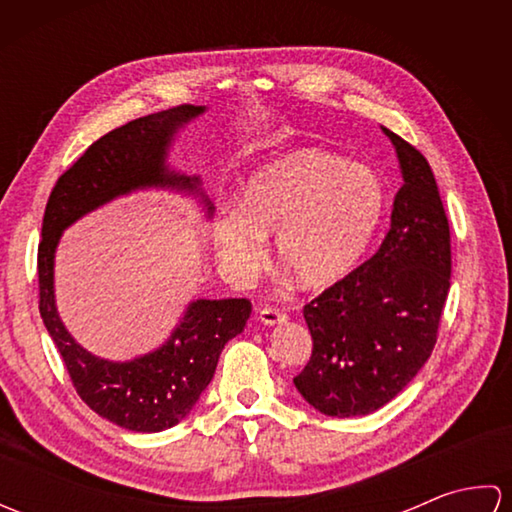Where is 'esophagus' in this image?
Segmentation results:
<instances>
[{"label":"esophagus","mask_w":512,"mask_h":512,"mask_svg":"<svg viewBox=\"0 0 512 512\" xmlns=\"http://www.w3.org/2000/svg\"><path fill=\"white\" fill-rule=\"evenodd\" d=\"M286 319H288V314L275 306H264L262 310H259V321H262L264 325H277V323H284Z\"/></svg>","instance_id":"obj_1"}]
</instances>
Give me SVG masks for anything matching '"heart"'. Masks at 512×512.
<instances>
[{"instance_id": "1", "label": "heart", "mask_w": 512, "mask_h": 512, "mask_svg": "<svg viewBox=\"0 0 512 512\" xmlns=\"http://www.w3.org/2000/svg\"><path fill=\"white\" fill-rule=\"evenodd\" d=\"M385 187L365 165L319 149H299L248 180L242 211L213 228L220 266L235 279L257 273L266 237L303 288H328L361 264L385 215Z\"/></svg>"}]
</instances>
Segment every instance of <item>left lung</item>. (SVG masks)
Returning a JSON list of instances; mask_svg holds the SVG:
<instances>
[{"label":"left lung","instance_id":"8db88e82","mask_svg":"<svg viewBox=\"0 0 512 512\" xmlns=\"http://www.w3.org/2000/svg\"><path fill=\"white\" fill-rule=\"evenodd\" d=\"M383 132L405 180L389 233L374 257L303 306L312 356L295 387L332 418L372 413L416 378L451 288V233L433 171L416 147Z\"/></svg>","mask_w":512,"mask_h":512}]
</instances>
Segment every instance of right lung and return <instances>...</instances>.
<instances>
[{"label":"right lung","mask_w":512,"mask_h":512,"mask_svg":"<svg viewBox=\"0 0 512 512\" xmlns=\"http://www.w3.org/2000/svg\"><path fill=\"white\" fill-rule=\"evenodd\" d=\"M202 112V105H180L112 129L57 180L43 213L37 255L41 319L76 394L99 416L129 431H165L187 416L211 383L224 345L244 330L250 301H193L156 352L127 363L105 361L85 352L63 328L54 306V250L63 228L118 195L145 187L198 191L200 180L169 171L165 158L176 129Z\"/></svg>","instance_id":"right-lung-1"}]
</instances>
